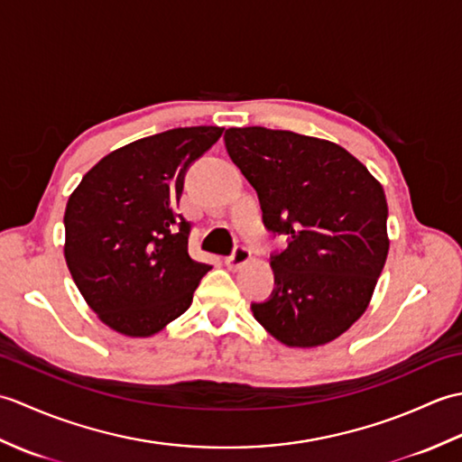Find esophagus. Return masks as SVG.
<instances>
[{
  "label": "esophagus",
  "mask_w": 462,
  "mask_h": 462,
  "mask_svg": "<svg viewBox=\"0 0 462 462\" xmlns=\"http://www.w3.org/2000/svg\"><path fill=\"white\" fill-rule=\"evenodd\" d=\"M250 258H252L250 248L242 246V244H240V246L234 248V252L230 254V256L226 258V266H228L230 270H238V268L244 266V263H246Z\"/></svg>",
  "instance_id": "esophagus-1"
}]
</instances>
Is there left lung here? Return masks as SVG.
<instances>
[{"instance_id":"1","label":"left lung","mask_w":462,"mask_h":462,"mask_svg":"<svg viewBox=\"0 0 462 462\" xmlns=\"http://www.w3.org/2000/svg\"><path fill=\"white\" fill-rule=\"evenodd\" d=\"M226 151L258 192L262 222L286 248L270 254L273 290L254 301L260 326L290 347L339 337L361 318L385 266L387 200L339 144L266 126L228 129Z\"/></svg>"}]
</instances>
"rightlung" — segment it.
Here are the masks:
<instances>
[{
  "instance_id": "1",
  "label": "right lung",
  "mask_w": 462,
  "mask_h": 462,
  "mask_svg": "<svg viewBox=\"0 0 462 462\" xmlns=\"http://www.w3.org/2000/svg\"><path fill=\"white\" fill-rule=\"evenodd\" d=\"M180 126L106 154L65 208V260L85 301L131 337L161 331L190 308L212 266L189 254L192 222L176 212L184 176L222 136Z\"/></svg>"
}]
</instances>
